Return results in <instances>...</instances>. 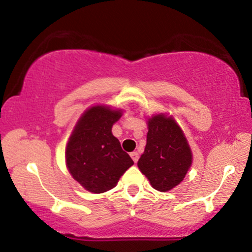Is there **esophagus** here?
Returning <instances> with one entry per match:
<instances>
[{"label":"esophagus","instance_id":"esophagus-1","mask_svg":"<svg viewBox=\"0 0 252 252\" xmlns=\"http://www.w3.org/2000/svg\"><path fill=\"white\" fill-rule=\"evenodd\" d=\"M130 156H131V158H132V160H134L135 163L137 162L138 158H139V156H138V153H136V151H134V153H131V154H130Z\"/></svg>","mask_w":252,"mask_h":252}]
</instances>
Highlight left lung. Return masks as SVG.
Returning <instances> with one entry per match:
<instances>
[{"instance_id": "8db88e82", "label": "left lung", "mask_w": 252, "mask_h": 252, "mask_svg": "<svg viewBox=\"0 0 252 252\" xmlns=\"http://www.w3.org/2000/svg\"><path fill=\"white\" fill-rule=\"evenodd\" d=\"M148 126L147 145L137 165L154 189L164 192L186 177L191 165V150L174 118L156 115L148 121Z\"/></svg>"}]
</instances>
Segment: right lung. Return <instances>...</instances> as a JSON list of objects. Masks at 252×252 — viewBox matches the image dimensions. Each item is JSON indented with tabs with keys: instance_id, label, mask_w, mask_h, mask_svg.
I'll return each mask as SVG.
<instances>
[{
	"instance_id": "add662e5",
	"label": "right lung",
	"mask_w": 252,
	"mask_h": 252,
	"mask_svg": "<svg viewBox=\"0 0 252 252\" xmlns=\"http://www.w3.org/2000/svg\"><path fill=\"white\" fill-rule=\"evenodd\" d=\"M122 113L108 107L90 108L82 115L65 150L69 172L82 187L94 193L105 192L134 164L111 132Z\"/></svg>"
}]
</instances>
